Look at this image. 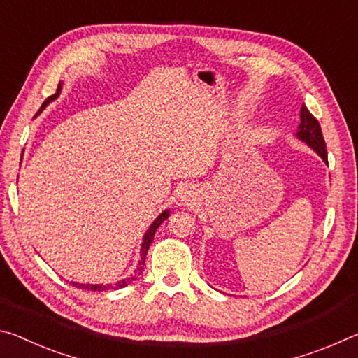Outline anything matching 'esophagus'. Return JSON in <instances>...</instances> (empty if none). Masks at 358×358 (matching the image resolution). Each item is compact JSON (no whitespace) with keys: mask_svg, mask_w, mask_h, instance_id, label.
I'll return each instance as SVG.
<instances>
[{"mask_svg":"<svg viewBox=\"0 0 358 358\" xmlns=\"http://www.w3.org/2000/svg\"><path fill=\"white\" fill-rule=\"evenodd\" d=\"M181 201L183 202L194 201V192L191 191V187H186V189L181 191Z\"/></svg>","mask_w":358,"mask_h":358,"instance_id":"esophagus-1","label":"esophagus"}]
</instances>
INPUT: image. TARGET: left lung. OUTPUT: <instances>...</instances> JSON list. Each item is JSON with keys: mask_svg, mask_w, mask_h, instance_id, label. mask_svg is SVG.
Wrapping results in <instances>:
<instances>
[{"mask_svg": "<svg viewBox=\"0 0 358 358\" xmlns=\"http://www.w3.org/2000/svg\"><path fill=\"white\" fill-rule=\"evenodd\" d=\"M296 137L310 145V147L327 162V147L322 131H320V124L305 106H301L300 108V126L299 132H296Z\"/></svg>", "mask_w": 358, "mask_h": 358, "instance_id": "left-lung-1", "label": "left lung"}]
</instances>
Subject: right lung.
Masks as SVG:
<instances>
[{
	"instance_id": "obj_1",
	"label": "right lung",
	"mask_w": 358,
	"mask_h": 358,
	"mask_svg": "<svg viewBox=\"0 0 358 358\" xmlns=\"http://www.w3.org/2000/svg\"><path fill=\"white\" fill-rule=\"evenodd\" d=\"M59 88H62V85H58V88H57V93H55V94L48 96V98L44 101V104L41 106L39 112H41L42 108H44L47 104H48V102H50V101H53V99L57 98V96L59 94ZM39 112H38V113H39ZM169 215H171V213H169V210L162 211V213L156 217V221H155L153 224H151L150 229H148V232L145 234V238H143V243H142V256H141V260H138V266H137V270H136V275H131L129 278H126V280H123V281H118L117 284H106V286H102V284H87V286H85V284H77V282H72V286H76V287H78V289H88V290H93V292H96V290H98V292H102V290H110V289H121V287H126V286H128V284H131L132 281L137 280V276H138V275H142V271H143L145 256H147L148 248H150V245H151V241H153V238H155L156 229L161 226L162 221H166V220H167Z\"/></svg>"
}]
</instances>
